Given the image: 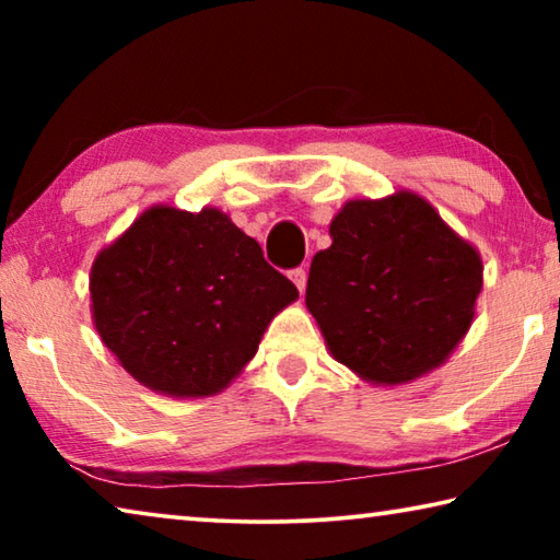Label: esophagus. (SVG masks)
<instances>
[{
    "mask_svg": "<svg viewBox=\"0 0 560 560\" xmlns=\"http://www.w3.org/2000/svg\"><path fill=\"white\" fill-rule=\"evenodd\" d=\"M291 281L296 283V289L303 293L306 291V281H308V271H306V267H299V269H293L291 271Z\"/></svg>",
    "mask_w": 560,
    "mask_h": 560,
    "instance_id": "esophagus-1",
    "label": "esophagus"
}]
</instances>
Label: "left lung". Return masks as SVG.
Masks as SVG:
<instances>
[{"instance_id": "left-lung-1", "label": "left lung", "mask_w": 560, "mask_h": 560, "mask_svg": "<svg viewBox=\"0 0 560 560\" xmlns=\"http://www.w3.org/2000/svg\"><path fill=\"white\" fill-rule=\"evenodd\" d=\"M311 261L306 306L338 363L402 385L450 358L474 320L481 257L420 195L350 200Z\"/></svg>"}]
</instances>
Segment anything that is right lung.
Instances as JSON below:
<instances>
[{"mask_svg":"<svg viewBox=\"0 0 560 560\" xmlns=\"http://www.w3.org/2000/svg\"><path fill=\"white\" fill-rule=\"evenodd\" d=\"M91 314L138 383L170 397L222 393L299 299L224 212L155 205L91 267Z\"/></svg>","mask_w":560,"mask_h":560,"instance_id":"right-lung-1","label":"right lung"}]
</instances>
